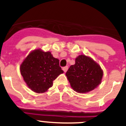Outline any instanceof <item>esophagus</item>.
Masks as SVG:
<instances>
[{
    "label": "esophagus",
    "mask_w": 126,
    "mask_h": 126,
    "mask_svg": "<svg viewBox=\"0 0 126 126\" xmlns=\"http://www.w3.org/2000/svg\"><path fill=\"white\" fill-rule=\"evenodd\" d=\"M62 69H63V71H64V72H66L67 71V69H68V66H65V67H64L63 68H62Z\"/></svg>",
    "instance_id": "1"
}]
</instances>
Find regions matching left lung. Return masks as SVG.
I'll list each match as a JSON object with an SVG mask.
<instances>
[{
  "label": "left lung",
  "instance_id": "8db88e82",
  "mask_svg": "<svg viewBox=\"0 0 126 126\" xmlns=\"http://www.w3.org/2000/svg\"><path fill=\"white\" fill-rule=\"evenodd\" d=\"M103 71L100 65L90 57L80 55L75 64L70 66L66 75L71 88L79 93H88L101 83Z\"/></svg>",
  "mask_w": 126,
  "mask_h": 126
}]
</instances>
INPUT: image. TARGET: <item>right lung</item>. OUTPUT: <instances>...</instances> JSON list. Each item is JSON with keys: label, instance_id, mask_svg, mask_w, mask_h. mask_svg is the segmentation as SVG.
I'll return each instance as SVG.
<instances>
[{"label": "right lung", "instance_id": "1", "mask_svg": "<svg viewBox=\"0 0 126 126\" xmlns=\"http://www.w3.org/2000/svg\"><path fill=\"white\" fill-rule=\"evenodd\" d=\"M20 71L28 88L38 93L47 92L53 81L64 73L59 60L50 52L36 49L30 52L20 66Z\"/></svg>", "mask_w": 126, "mask_h": 126}]
</instances>
